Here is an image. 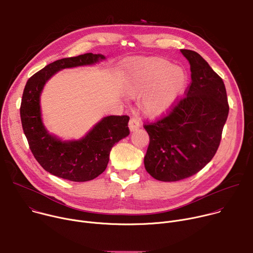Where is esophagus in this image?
<instances>
[{
	"mask_svg": "<svg viewBox=\"0 0 253 253\" xmlns=\"http://www.w3.org/2000/svg\"><path fill=\"white\" fill-rule=\"evenodd\" d=\"M140 127V123L136 118H131L129 121V129L131 132L137 130Z\"/></svg>",
	"mask_w": 253,
	"mask_h": 253,
	"instance_id": "esophagus-1",
	"label": "esophagus"
}]
</instances>
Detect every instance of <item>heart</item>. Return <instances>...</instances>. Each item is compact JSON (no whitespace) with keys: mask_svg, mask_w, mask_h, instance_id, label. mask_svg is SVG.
Returning <instances> with one entry per match:
<instances>
[{"mask_svg":"<svg viewBox=\"0 0 253 253\" xmlns=\"http://www.w3.org/2000/svg\"><path fill=\"white\" fill-rule=\"evenodd\" d=\"M123 80L130 98H142L143 114L157 119L166 115L184 95L188 74L184 68L164 58L140 57L124 63Z\"/></svg>","mask_w":253,"mask_h":253,"instance_id":"obj_1","label":"heart"}]
</instances>
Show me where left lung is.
<instances>
[{"instance_id":"1","label":"left lung","mask_w":253,"mask_h":253,"mask_svg":"<svg viewBox=\"0 0 253 253\" xmlns=\"http://www.w3.org/2000/svg\"><path fill=\"white\" fill-rule=\"evenodd\" d=\"M191 70L186 97L168 116L145 125L149 146L146 171L164 182L179 181L200 171L215 155L228 116L224 83L196 52L182 49Z\"/></svg>"}]
</instances>
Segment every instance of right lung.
Here are the masks:
<instances>
[{"instance_id":"1","label":"right lung","mask_w":253,"mask_h":253,"mask_svg":"<svg viewBox=\"0 0 253 253\" xmlns=\"http://www.w3.org/2000/svg\"><path fill=\"white\" fill-rule=\"evenodd\" d=\"M105 59L102 54L87 53L57 60L34 74L23 92L21 121L34 157L46 171L70 181H89L105 171L112 147L130 133L129 117H103L82 138L63 140L50 133L43 123L41 95L46 83L59 71L93 66Z\"/></svg>"}]
</instances>
